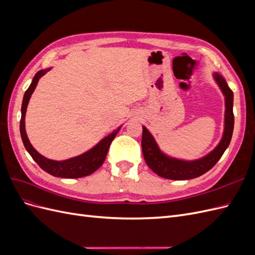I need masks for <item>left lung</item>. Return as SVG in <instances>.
<instances>
[{
    "label": "left lung",
    "mask_w": 255,
    "mask_h": 255,
    "mask_svg": "<svg viewBox=\"0 0 255 255\" xmlns=\"http://www.w3.org/2000/svg\"><path fill=\"white\" fill-rule=\"evenodd\" d=\"M215 80L221 88L226 97V118L225 132L219 144L206 156L186 161L172 157H168L161 152L154 140L153 136L144 127H142L141 148L146 165L157 175L169 180H190L204 174L212 169L220 159L230 144L234 128V114H233V91L230 89L226 80L218 73H215Z\"/></svg>",
    "instance_id": "8db88e82"
}]
</instances>
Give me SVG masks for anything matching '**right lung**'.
<instances>
[{
  "mask_svg": "<svg viewBox=\"0 0 255 255\" xmlns=\"http://www.w3.org/2000/svg\"><path fill=\"white\" fill-rule=\"evenodd\" d=\"M50 69H45V70H40L37 72L34 76V79L30 83L29 87L25 91L24 97H23V102L21 107V120H20V133L23 144H24L25 149L29 153V155L33 157V159L36 163L39 165V167L45 172L50 173L51 175L57 176V177H66V179H78V177L87 176L91 173H94L97 169L101 167L104 163L106 158L107 152H109L110 145L114 138L119 132L120 128L116 129L115 132L110 134L104 139L100 141L95 148H92L88 152L82 154L76 157H72L70 159L66 160H52L47 157L42 156L41 154L38 153L33 145L30 144L26 132H25V113H26V107L29 101V98L34 92L38 81L40 80L42 75L47 73Z\"/></svg>",
  "mask_w": 255,
  "mask_h": 255,
  "instance_id": "1",
  "label": "right lung"
}]
</instances>
